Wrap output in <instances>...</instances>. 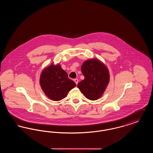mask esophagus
Listing matches in <instances>:
<instances>
[{"mask_svg": "<svg viewBox=\"0 0 153 153\" xmlns=\"http://www.w3.org/2000/svg\"><path fill=\"white\" fill-rule=\"evenodd\" d=\"M74 81L75 82V83L76 84V85H77V84H78V82H79V80H78L77 79H75L74 80Z\"/></svg>", "mask_w": 153, "mask_h": 153, "instance_id": "1", "label": "esophagus"}]
</instances>
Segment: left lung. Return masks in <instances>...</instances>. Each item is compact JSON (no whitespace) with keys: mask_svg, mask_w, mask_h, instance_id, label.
<instances>
[{"mask_svg":"<svg viewBox=\"0 0 153 153\" xmlns=\"http://www.w3.org/2000/svg\"><path fill=\"white\" fill-rule=\"evenodd\" d=\"M81 72L85 78L77 84L80 91L89 100L100 98L109 82L107 67L100 60L92 58L83 62Z\"/></svg>","mask_w":153,"mask_h":153,"instance_id":"obj_1","label":"left lung"}]
</instances>
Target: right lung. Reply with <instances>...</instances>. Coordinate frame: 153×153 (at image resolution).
Wrapping results in <instances>:
<instances>
[{
    "instance_id": "obj_1",
    "label": "right lung",
    "mask_w": 153,
    "mask_h": 153,
    "mask_svg": "<svg viewBox=\"0 0 153 153\" xmlns=\"http://www.w3.org/2000/svg\"><path fill=\"white\" fill-rule=\"evenodd\" d=\"M39 84L46 96L53 101L64 99L76 87V83L68 78V74L58 64L53 62L42 71Z\"/></svg>"
}]
</instances>
